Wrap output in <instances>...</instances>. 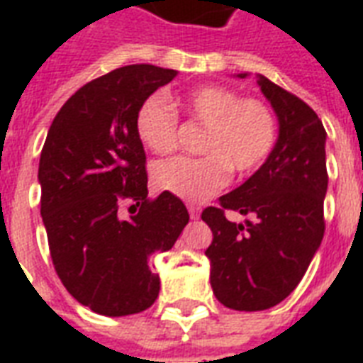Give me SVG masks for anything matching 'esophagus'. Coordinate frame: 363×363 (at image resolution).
Masks as SVG:
<instances>
[{
  "label": "esophagus",
  "instance_id": "obj_1",
  "mask_svg": "<svg viewBox=\"0 0 363 363\" xmlns=\"http://www.w3.org/2000/svg\"><path fill=\"white\" fill-rule=\"evenodd\" d=\"M188 213H190V218H192V220H198L201 209H199V207H196V205H190V207H188Z\"/></svg>",
  "mask_w": 363,
  "mask_h": 363
}]
</instances>
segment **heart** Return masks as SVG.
Here are the masks:
<instances>
[{
  "label": "heart",
  "instance_id": "obj_1",
  "mask_svg": "<svg viewBox=\"0 0 363 363\" xmlns=\"http://www.w3.org/2000/svg\"><path fill=\"white\" fill-rule=\"evenodd\" d=\"M188 115L207 124L201 158L162 160L154 165V184L184 201L201 203L230 181V167L239 175L258 169L277 141V125L262 101L241 99L224 86H203L181 99ZM135 130L148 150L165 154L177 145L179 118L162 96H150L135 116Z\"/></svg>",
  "mask_w": 363,
  "mask_h": 363
}]
</instances>
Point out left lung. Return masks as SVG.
<instances>
[{
	"mask_svg": "<svg viewBox=\"0 0 363 363\" xmlns=\"http://www.w3.org/2000/svg\"><path fill=\"white\" fill-rule=\"evenodd\" d=\"M256 77L279 121L275 147L252 177L218 199V207L201 213L213 232L205 250L213 294L235 311H264L288 298L324 238L326 130L305 101ZM226 208L253 220L228 221Z\"/></svg>",
	"mask_w": 363,
	"mask_h": 363,
	"instance_id": "8db88e82",
	"label": "left lung"
}]
</instances>
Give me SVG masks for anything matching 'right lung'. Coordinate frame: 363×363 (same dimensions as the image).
<instances>
[{
	"label": "right lung",
	"instance_id": "1",
	"mask_svg": "<svg viewBox=\"0 0 363 363\" xmlns=\"http://www.w3.org/2000/svg\"><path fill=\"white\" fill-rule=\"evenodd\" d=\"M179 71L124 65L79 88L50 124L39 160L41 216L67 292L104 316L135 315L160 294L150 254L169 250L190 220L169 192L148 198L141 104ZM136 207L130 219L120 205Z\"/></svg>",
	"mask_w": 363,
	"mask_h": 363
}]
</instances>
